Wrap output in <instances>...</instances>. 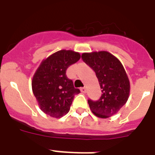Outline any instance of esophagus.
Masks as SVG:
<instances>
[{"mask_svg":"<svg viewBox=\"0 0 155 155\" xmlns=\"http://www.w3.org/2000/svg\"><path fill=\"white\" fill-rule=\"evenodd\" d=\"M80 91H81L82 93H86V92H87V88H86L85 87H83L80 88Z\"/></svg>","mask_w":155,"mask_h":155,"instance_id":"esophagus-1","label":"esophagus"}]
</instances>
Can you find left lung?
I'll list each match as a JSON object with an SVG mask.
<instances>
[{"label":"left lung","instance_id":"obj_1","mask_svg":"<svg viewBox=\"0 0 155 155\" xmlns=\"http://www.w3.org/2000/svg\"><path fill=\"white\" fill-rule=\"evenodd\" d=\"M82 58L93 69L102 89L98 101H87L90 109L98 117H110L122 108L130 96V84L125 68L108 51L83 53Z\"/></svg>","mask_w":155,"mask_h":155}]
</instances>
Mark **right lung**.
<instances>
[{
    "mask_svg": "<svg viewBox=\"0 0 155 155\" xmlns=\"http://www.w3.org/2000/svg\"><path fill=\"white\" fill-rule=\"evenodd\" d=\"M80 58L79 52L61 50L43 59L32 79V90L40 109L52 117L60 118L69 112L75 95L72 80L66 71Z\"/></svg>",
    "mask_w": 155,
    "mask_h": 155,
    "instance_id": "right-lung-1",
    "label": "right lung"
}]
</instances>
